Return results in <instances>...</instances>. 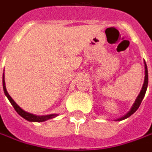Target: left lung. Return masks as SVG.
Masks as SVG:
<instances>
[{
    "label": "left lung",
    "instance_id": "obj_1",
    "mask_svg": "<svg viewBox=\"0 0 152 152\" xmlns=\"http://www.w3.org/2000/svg\"><path fill=\"white\" fill-rule=\"evenodd\" d=\"M147 86H148V70H147L146 63H145V80H144V84H143L142 89H141V91H140V92H139L138 96L137 97L135 102H134V104H132V106L131 110H130L127 113L125 114V115H124L123 117H121V118H119L115 119V121H121V120H124V119L127 118H129L130 116H132V114L135 113L136 111L138 109V107H139L140 104H141L142 100H143V99H144V97H145V92H146V90H147Z\"/></svg>",
    "mask_w": 152,
    "mask_h": 152
}]
</instances>
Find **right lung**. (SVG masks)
Instances as JSON below:
<instances>
[{"label":"right lung","mask_w":152,"mask_h":152,"mask_svg":"<svg viewBox=\"0 0 152 152\" xmlns=\"http://www.w3.org/2000/svg\"><path fill=\"white\" fill-rule=\"evenodd\" d=\"M2 86H3V91L4 93L7 96V98L8 99V100L10 101V103L12 104V105L14 106L15 110L17 112V113L19 114L20 116H21L23 118H25L26 120L29 121V122H44L47 121L48 119L53 118L55 117H57L59 114H49V115H42V116H39V115H35V114L30 113H27L26 111H24L22 108H20L16 103L15 101L11 98V96L8 94V92L7 91L5 85V76H4V72H3V76H2Z\"/></svg>","instance_id":"1"}]
</instances>
